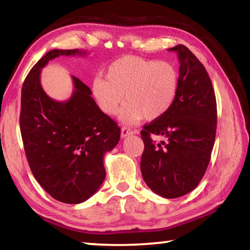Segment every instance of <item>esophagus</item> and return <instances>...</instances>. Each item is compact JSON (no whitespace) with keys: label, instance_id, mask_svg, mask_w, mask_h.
I'll return each mask as SVG.
<instances>
[{"label":"esophagus","instance_id":"34e87169","mask_svg":"<svg viewBox=\"0 0 250 250\" xmlns=\"http://www.w3.org/2000/svg\"><path fill=\"white\" fill-rule=\"evenodd\" d=\"M130 134H132V130L126 128V126H124V128L121 129V138H126Z\"/></svg>","mask_w":250,"mask_h":250}]
</instances>
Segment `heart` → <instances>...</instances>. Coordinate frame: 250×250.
<instances>
[{
    "label": "heart",
    "instance_id": "1",
    "mask_svg": "<svg viewBox=\"0 0 250 250\" xmlns=\"http://www.w3.org/2000/svg\"><path fill=\"white\" fill-rule=\"evenodd\" d=\"M180 75L170 62H159L139 56L117 59L105 71V78L92 80L91 92L101 111L116 116L121 113L125 124L145 119L153 121L171 109L179 91Z\"/></svg>",
    "mask_w": 250,
    "mask_h": 250
}]
</instances>
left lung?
Segmentation results:
<instances>
[{
  "label": "left lung",
  "mask_w": 250,
  "mask_h": 250,
  "mask_svg": "<svg viewBox=\"0 0 250 250\" xmlns=\"http://www.w3.org/2000/svg\"><path fill=\"white\" fill-rule=\"evenodd\" d=\"M180 62L176 99L163 117L143 126L141 173L158 195L176 198L193 191L208 167L215 142L217 107L205 67L184 45L168 49ZM166 142L155 145L150 134Z\"/></svg>",
  "instance_id": "left-lung-1"
}]
</instances>
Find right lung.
I'll list each match as a JSON object with an SVG mask.
<instances>
[{
  "instance_id": "1",
  "label": "right lung",
  "mask_w": 250,
  "mask_h": 250,
  "mask_svg": "<svg viewBox=\"0 0 250 250\" xmlns=\"http://www.w3.org/2000/svg\"><path fill=\"white\" fill-rule=\"evenodd\" d=\"M84 56L86 50L53 49L34 65L23 83L20 126L34 177L50 196L79 204L98 191L105 177L104 156L120 140V128L101 111L90 88L74 77L66 101L46 95L42 69L59 56Z\"/></svg>"
}]
</instances>
